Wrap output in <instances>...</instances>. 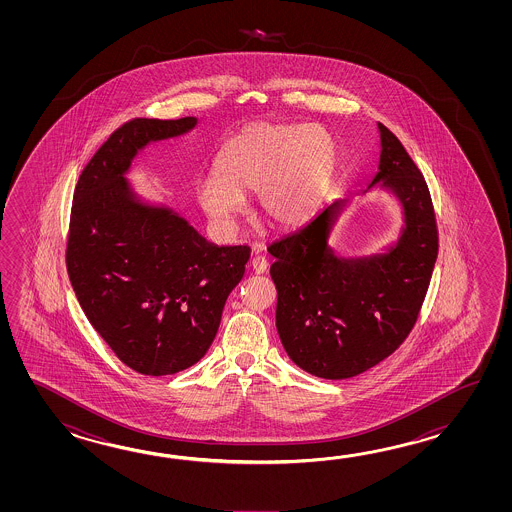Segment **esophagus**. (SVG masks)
I'll list each match as a JSON object with an SVG mask.
<instances>
[{"instance_id":"1","label":"esophagus","mask_w":512,"mask_h":512,"mask_svg":"<svg viewBox=\"0 0 512 512\" xmlns=\"http://www.w3.org/2000/svg\"><path fill=\"white\" fill-rule=\"evenodd\" d=\"M267 265L269 263L260 254H256L251 260L252 271L256 272V274H263V272L267 271Z\"/></svg>"}]
</instances>
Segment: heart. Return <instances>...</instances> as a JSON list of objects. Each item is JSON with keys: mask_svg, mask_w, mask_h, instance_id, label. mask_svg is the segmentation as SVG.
<instances>
[{"mask_svg": "<svg viewBox=\"0 0 512 512\" xmlns=\"http://www.w3.org/2000/svg\"><path fill=\"white\" fill-rule=\"evenodd\" d=\"M337 148L318 124L252 122L232 135L216 161L218 174L196 183V199L214 227L230 236L254 192V208L274 227H298L326 194Z\"/></svg>", "mask_w": 512, "mask_h": 512, "instance_id": "heart-1", "label": "heart"}]
</instances>
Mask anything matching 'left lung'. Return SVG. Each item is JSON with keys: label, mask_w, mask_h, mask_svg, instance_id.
Here are the masks:
<instances>
[{"label": "left lung", "mask_w": 512, "mask_h": 512, "mask_svg": "<svg viewBox=\"0 0 512 512\" xmlns=\"http://www.w3.org/2000/svg\"><path fill=\"white\" fill-rule=\"evenodd\" d=\"M377 186L403 212L397 240L368 256H340L331 230L346 199L274 241L276 329L289 359L320 379H349L390 357L412 331L437 260V227L425 177L384 124Z\"/></svg>", "instance_id": "8db88e82"}]
</instances>
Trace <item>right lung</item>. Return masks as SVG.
<instances>
[{
	"mask_svg": "<svg viewBox=\"0 0 512 512\" xmlns=\"http://www.w3.org/2000/svg\"><path fill=\"white\" fill-rule=\"evenodd\" d=\"M196 126V117L120 126L84 168L71 210L67 272L80 307L126 366L152 377L203 359L251 256L245 245L210 243L126 179L148 144Z\"/></svg>",
	"mask_w": 512,
	"mask_h": 512,
	"instance_id": "right-lung-1",
	"label": "right lung"
}]
</instances>
